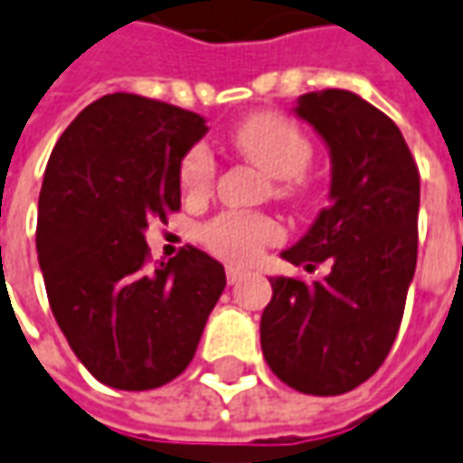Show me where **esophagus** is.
<instances>
[{
  "label": "esophagus",
  "instance_id": "34e87169",
  "mask_svg": "<svg viewBox=\"0 0 463 463\" xmlns=\"http://www.w3.org/2000/svg\"><path fill=\"white\" fill-rule=\"evenodd\" d=\"M244 275H247V272H244V269L234 268V265H229V268H226V282H229V285H237V282L241 280Z\"/></svg>",
  "mask_w": 463,
  "mask_h": 463
}]
</instances>
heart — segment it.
<instances>
[{
    "instance_id": "b5f03b06",
    "label": "heart",
    "mask_w": 463,
    "mask_h": 463,
    "mask_svg": "<svg viewBox=\"0 0 463 463\" xmlns=\"http://www.w3.org/2000/svg\"><path fill=\"white\" fill-rule=\"evenodd\" d=\"M234 150L268 173L272 181V194L285 201H296L306 194L303 170L313 157L311 139L303 135L296 122L272 111H260L247 117L232 129ZM216 175V163L203 145H195L181 160V188L188 195H203L211 191ZM280 239V226L265 213H222L201 229V241L211 252L229 262H252L268 244Z\"/></svg>"
}]
</instances>
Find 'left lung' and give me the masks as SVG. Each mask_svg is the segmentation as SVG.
I'll use <instances>...</instances> for the list:
<instances>
[{
	"label": "left lung",
	"mask_w": 463,
	"mask_h": 463,
	"mask_svg": "<svg viewBox=\"0 0 463 463\" xmlns=\"http://www.w3.org/2000/svg\"><path fill=\"white\" fill-rule=\"evenodd\" d=\"M296 114L324 137L331 191L282 260L328 275L269 278L260 341L269 369L306 395H341L369 380L398 336L418 260L420 175L398 124L344 89L311 91Z\"/></svg>",
	"instance_id": "1"
}]
</instances>
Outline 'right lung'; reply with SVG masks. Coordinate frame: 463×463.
<instances>
[{
  "instance_id": "obj_1",
  "label": "right lung",
  "mask_w": 463,
  "mask_h": 463,
  "mask_svg": "<svg viewBox=\"0 0 463 463\" xmlns=\"http://www.w3.org/2000/svg\"><path fill=\"white\" fill-rule=\"evenodd\" d=\"M206 132L194 111L109 94L52 147L37 201V260L73 354L109 387L175 380L224 293V265L191 244L147 268V222L181 209V160Z\"/></svg>"
}]
</instances>
